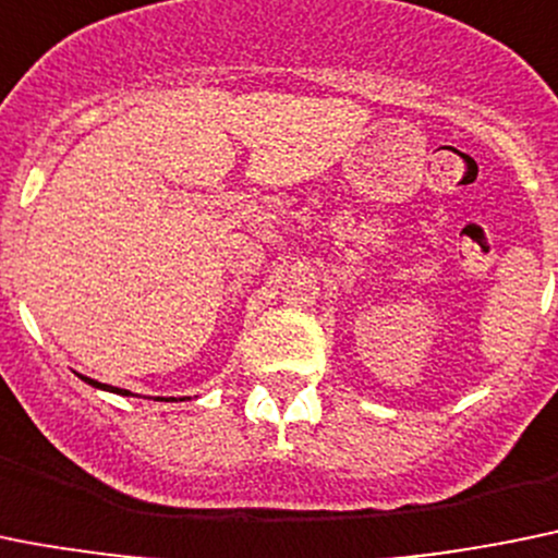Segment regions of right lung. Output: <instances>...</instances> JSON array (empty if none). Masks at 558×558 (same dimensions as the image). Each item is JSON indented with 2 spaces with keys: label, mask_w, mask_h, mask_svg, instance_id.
I'll return each instance as SVG.
<instances>
[{
  "label": "right lung",
  "mask_w": 558,
  "mask_h": 558,
  "mask_svg": "<svg viewBox=\"0 0 558 558\" xmlns=\"http://www.w3.org/2000/svg\"><path fill=\"white\" fill-rule=\"evenodd\" d=\"M82 377V374H80ZM85 379L87 385H93V388H101V390H109V393H121V397H129V390H123V388H114V385H104V383H98V379H90V377H82ZM159 399V397H156Z\"/></svg>",
  "instance_id": "add662e5"
}]
</instances>
